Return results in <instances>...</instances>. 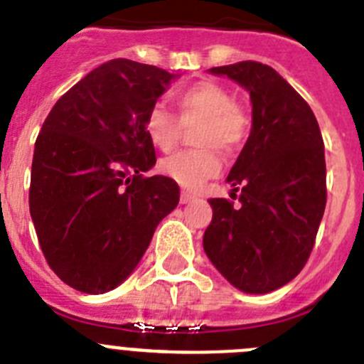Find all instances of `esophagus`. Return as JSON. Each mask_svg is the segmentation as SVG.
<instances>
[{
	"instance_id": "1",
	"label": "esophagus",
	"mask_w": 364,
	"mask_h": 364,
	"mask_svg": "<svg viewBox=\"0 0 364 364\" xmlns=\"http://www.w3.org/2000/svg\"><path fill=\"white\" fill-rule=\"evenodd\" d=\"M193 200V195H189V193H182V195H180V204H188V202H191Z\"/></svg>"
}]
</instances>
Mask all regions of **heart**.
I'll return each instance as SVG.
<instances>
[{"label": "heart", "mask_w": 364, "mask_h": 364, "mask_svg": "<svg viewBox=\"0 0 364 364\" xmlns=\"http://www.w3.org/2000/svg\"><path fill=\"white\" fill-rule=\"evenodd\" d=\"M178 117L164 106L149 108L144 119L148 139L155 148L169 151L175 148L182 132V122L200 121L195 142L202 148L178 151L160 160V173L175 180L184 189H198L205 180L215 176L222 168V159L215 148L231 153L238 148L247 133V117L228 88L211 81H200L175 95Z\"/></svg>", "instance_id": "heart-1"}]
</instances>
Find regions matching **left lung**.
Returning a JSON list of instances; mask_svg holds the SVG:
<instances>
[{"instance_id":"obj_1","label":"left lung","mask_w":364,"mask_h":364,"mask_svg":"<svg viewBox=\"0 0 364 364\" xmlns=\"http://www.w3.org/2000/svg\"><path fill=\"white\" fill-rule=\"evenodd\" d=\"M209 72L247 90L252 128L228 176L240 204L209 200L204 251L236 289L267 294L294 279L314 247L326 205L323 136L311 106L271 66L240 61Z\"/></svg>"}]
</instances>
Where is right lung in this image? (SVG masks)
I'll use <instances>...</instances> for the list:
<instances>
[{
	"mask_svg": "<svg viewBox=\"0 0 364 364\" xmlns=\"http://www.w3.org/2000/svg\"><path fill=\"white\" fill-rule=\"evenodd\" d=\"M171 79L156 66L113 59L73 85L43 122L30 216L50 269L77 291L121 285L178 204L175 180L144 176L156 162L146 113Z\"/></svg>",
	"mask_w": 364,
	"mask_h": 364,
	"instance_id": "obj_1",
	"label": "right lung"
}]
</instances>
